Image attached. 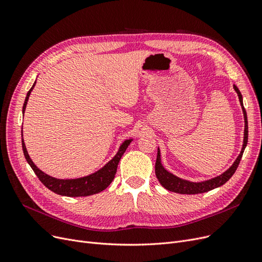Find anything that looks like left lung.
I'll return each instance as SVG.
<instances>
[{"mask_svg":"<svg viewBox=\"0 0 262 262\" xmlns=\"http://www.w3.org/2000/svg\"><path fill=\"white\" fill-rule=\"evenodd\" d=\"M234 89L236 92H237L238 98H239V102L243 107L244 119H245V130H244V143H243L242 151H241L239 156L237 157V159L235 160L233 165L229 168V170L225 171L223 174H221L220 176L214 177V179H212V180L200 182V183L188 182V181L180 179V177H177L165 170V168L161 164L160 150L158 149V156H157V161H156V175H157V179L159 180L160 183H161V185L164 188H166L170 191L185 193V195H195V193L207 192V191L212 190L216 187H220L233 176V174L236 171V168L238 167L241 159L244 154V150H245V148H246L247 142H248V122H247V114H246V111H245V107L243 104V97H242L241 91L235 85H234Z\"/></svg>","mask_w":262,"mask_h":262,"instance_id":"8db88e82","label":"left lung"}]
</instances>
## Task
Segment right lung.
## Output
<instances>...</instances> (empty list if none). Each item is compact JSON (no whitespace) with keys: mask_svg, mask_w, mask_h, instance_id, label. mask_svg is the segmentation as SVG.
<instances>
[{"mask_svg":"<svg viewBox=\"0 0 262 262\" xmlns=\"http://www.w3.org/2000/svg\"><path fill=\"white\" fill-rule=\"evenodd\" d=\"M35 85H36V82L33 83V86L28 91L26 99H25L24 106H23V113L25 112V108H26V105H27V101L31 94V90L33 89V87H35ZM130 141H132V139L125 140L122 143L119 152L116 154V156L111 160V161L106 163L102 168H101V170H99L98 172H96L94 174L81 177V179H77V180H57V179H54V177L49 176L48 174L40 171L39 168L35 164H33L31 159L29 158L26 146H25L24 139L21 140V146H23L24 156H25V158H26L27 162L31 166L33 172H35L36 175L38 176L40 182L43 184L46 187H48L50 190H52L53 192L58 193V195H62V196L83 197V196H90V195H94V193H98L100 191H102L108 186L110 184L112 183V181L114 180L116 170H117V165H119L120 160H121L122 156L124 155L126 149H127Z\"/></svg>","mask_w":262,"mask_h":262,"instance_id":"1","label":"right lung"}]
</instances>
